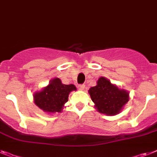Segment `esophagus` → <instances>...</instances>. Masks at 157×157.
<instances>
[{"mask_svg": "<svg viewBox=\"0 0 157 157\" xmlns=\"http://www.w3.org/2000/svg\"><path fill=\"white\" fill-rule=\"evenodd\" d=\"M78 88H79V89H81V90H83V89H85V85H78Z\"/></svg>", "mask_w": 157, "mask_h": 157, "instance_id": "esophagus-1", "label": "esophagus"}]
</instances>
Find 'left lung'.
<instances>
[{
    "instance_id": "left-lung-1",
    "label": "left lung",
    "mask_w": 157,
    "mask_h": 157,
    "mask_svg": "<svg viewBox=\"0 0 157 157\" xmlns=\"http://www.w3.org/2000/svg\"><path fill=\"white\" fill-rule=\"evenodd\" d=\"M91 99L100 113L106 115H116L128 101V93L121 90L105 77L97 81V85L89 91Z\"/></svg>"
}]
</instances>
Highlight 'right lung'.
I'll return each instance as SVG.
<instances>
[{
    "label": "right lung",
    "mask_w": 157,
    "mask_h": 157,
    "mask_svg": "<svg viewBox=\"0 0 157 157\" xmlns=\"http://www.w3.org/2000/svg\"><path fill=\"white\" fill-rule=\"evenodd\" d=\"M73 90H76L75 85H64L60 79L55 78L43 90L34 94V102L46 113H60Z\"/></svg>",
    "instance_id": "obj_1"
}]
</instances>
